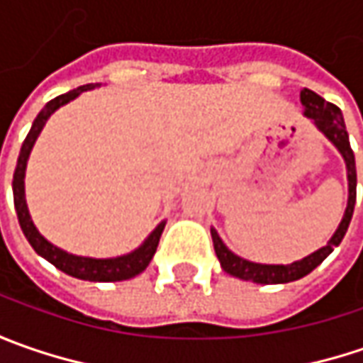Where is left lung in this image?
Returning <instances> with one entry per match:
<instances>
[{"mask_svg":"<svg viewBox=\"0 0 363 363\" xmlns=\"http://www.w3.org/2000/svg\"><path fill=\"white\" fill-rule=\"evenodd\" d=\"M301 105L305 106V117L311 119L315 123V127L328 137L333 145L337 147V151L342 153L343 161H345V167H347V188H350V196H347V208L343 212L342 222L337 226L335 234L329 238V242L311 252L309 257L295 260L291 264H260V262H250L246 258L236 257L232 250H228V246L222 242V238L218 236V232L212 228V240H214V250H216V257L222 264V269L232 274V277H238L242 281H252V283H260V285H281V283H291V281H297L303 279L305 274L317 269L325 258L333 252L335 246H340L343 240L347 226L352 222L354 216V206H356V157H354V151L350 147V137L345 131V123H343L342 111L335 105L328 103L325 99H321L319 94H315L309 89H303L301 91Z\"/></svg>","mask_w":363,"mask_h":363,"instance_id":"left-lung-1","label":"left lung"}]
</instances>
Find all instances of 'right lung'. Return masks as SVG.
<instances>
[{"instance_id":"add662e5","label":"right lung","mask_w":363,"mask_h":363,"mask_svg":"<svg viewBox=\"0 0 363 363\" xmlns=\"http://www.w3.org/2000/svg\"><path fill=\"white\" fill-rule=\"evenodd\" d=\"M94 86L99 84H84V86H78L74 91L60 94L56 99H52L48 105L44 106L38 117L32 123V129L28 133L26 141L21 143L20 157H18V165H16V172H13V203H16V212H18V220H20V226L28 242L32 244L35 252L40 257H44L48 262H52L56 269H60L66 274L80 279V281H94V283H111V281H127L137 277L139 272H143L147 269V264L151 262V258L157 250V244H160L161 232L165 228V222L157 224V228L151 232L145 238V242L141 244L137 250H133L129 255H123V257L115 258H89V257H77V255H70L62 248L54 246L48 242L38 228L34 226L30 212H28V203H26V189H23V177H26V165H28V157H30V151L34 147L35 139L40 131L44 129L46 121L50 119V115L54 111H58L60 106L74 101L80 92L92 91Z\"/></svg>"}]
</instances>
